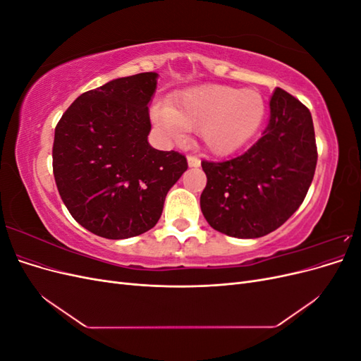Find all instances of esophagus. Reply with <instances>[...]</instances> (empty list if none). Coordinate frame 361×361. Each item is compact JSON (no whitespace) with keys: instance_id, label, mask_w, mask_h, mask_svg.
Here are the masks:
<instances>
[{"instance_id":"obj_1","label":"esophagus","mask_w":361,"mask_h":361,"mask_svg":"<svg viewBox=\"0 0 361 361\" xmlns=\"http://www.w3.org/2000/svg\"><path fill=\"white\" fill-rule=\"evenodd\" d=\"M187 161H188V166H190V167H200V164H202L200 158L191 157V155L187 158Z\"/></svg>"}]
</instances>
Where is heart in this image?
<instances>
[{
  "label": "heart",
  "mask_w": 361,
  "mask_h": 361,
  "mask_svg": "<svg viewBox=\"0 0 361 361\" xmlns=\"http://www.w3.org/2000/svg\"><path fill=\"white\" fill-rule=\"evenodd\" d=\"M267 113L257 90L206 84L173 97L171 105L158 104L155 122L173 138L185 129H200L203 145L215 155L232 154L260 128Z\"/></svg>",
  "instance_id": "1"
}]
</instances>
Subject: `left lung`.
<instances>
[{
  "mask_svg": "<svg viewBox=\"0 0 361 361\" xmlns=\"http://www.w3.org/2000/svg\"><path fill=\"white\" fill-rule=\"evenodd\" d=\"M269 110L264 135L245 154L202 161L207 178L202 212L224 235L260 238L274 232L298 209L313 180L318 150L309 108L277 87Z\"/></svg>",
  "mask_w": 361,
  "mask_h": 361,
  "instance_id": "obj_1",
  "label": "left lung"
}]
</instances>
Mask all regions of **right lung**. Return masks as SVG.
Returning <instances> with one entry per match:
<instances>
[{
	"instance_id": "right-lung-1",
	"label": "right lung",
	"mask_w": 361,
	"mask_h": 361,
	"mask_svg": "<svg viewBox=\"0 0 361 361\" xmlns=\"http://www.w3.org/2000/svg\"><path fill=\"white\" fill-rule=\"evenodd\" d=\"M158 73L117 78L76 97L56 126L52 170L63 203L87 231L125 239L150 231L188 169L179 152L149 145Z\"/></svg>"
}]
</instances>
